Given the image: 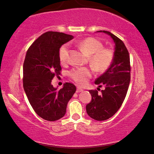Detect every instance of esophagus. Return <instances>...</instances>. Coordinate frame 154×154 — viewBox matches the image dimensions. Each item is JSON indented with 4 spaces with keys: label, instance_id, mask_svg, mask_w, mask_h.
I'll return each mask as SVG.
<instances>
[{
    "label": "esophagus",
    "instance_id": "1",
    "mask_svg": "<svg viewBox=\"0 0 154 154\" xmlns=\"http://www.w3.org/2000/svg\"><path fill=\"white\" fill-rule=\"evenodd\" d=\"M82 91H83L82 88H79V87H77V90H76V92H77V93L81 92H82Z\"/></svg>",
    "mask_w": 154,
    "mask_h": 154
}]
</instances>
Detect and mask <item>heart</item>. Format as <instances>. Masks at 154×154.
<instances>
[{
	"label": "heart",
	"instance_id": "heart-1",
	"mask_svg": "<svg viewBox=\"0 0 154 154\" xmlns=\"http://www.w3.org/2000/svg\"><path fill=\"white\" fill-rule=\"evenodd\" d=\"M79 48L90 56V62L98 72H105L111 66L114 58V52L110 48H103L100 41L93 37H88L79 43ZM59 60L60 63L66 64L69 60V46L68 44L62 45L59 49ZM92 75L90 68L80 67L71 70L69 75L74 82L79 85L87 84Z\"/></svg>",
	"mask_w": 154,
	"mask_h": 154
}]
</instances>
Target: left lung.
<instances>
[{
  "label": "left lung",
  "instance_id": "1",
  "mask_svg": "<svg viewBox=\"0 0 154 154\" xmlns=\"http://www.w3.org/2000/svg\"><path fill=\"white\" fill-rule=\"evenodd\" d=\"M98 32L111 36L116 45L111 65L94 82L100 85L99 87L104 85L105 89L101 90V94L96 90H90L92 100L86 105L87 113L90 118L104 121L111 118L121 107L129 87L131 68L128 51L123 41L109 31Z\"/></svg>",
  "mask_w": 154,
  "mask_h": 154
}]
</instances>
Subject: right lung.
Returning a JSON list of instances; mask_svg holds the SVG:
<instances>
[{"mask_svg": "<svg viewBox=\"0 0 154 154\" xmlns=\"http://www.w3.org/2000/svg\"><path fill=\"white\" fill-rule=\"evenodd\" d=\"M72 38V35L49 31L36 38L26 54L23 86L34 111L47 121H56L64 116L76 91L71 83H65L60 90L51 83L54 77L61 74L60 48Z\"/></svg>", "mask_w": 154, "mask_h": 154, "instance_id": "1", "label": "right lung"}]
</instances>
